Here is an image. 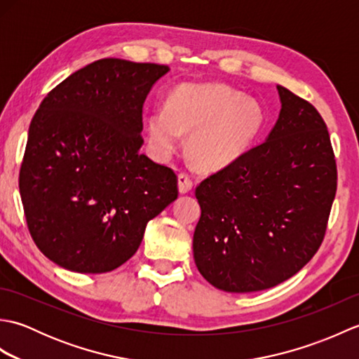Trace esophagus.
<instances>
[{
  "label": "esophagus",
  "instance_id": "esophagus-1",
  "mask_svg": "<svg viewBox=\"0 0 359 359\" xmlns=\"http://www.w3.org/2000/svg\"><path fill=\"white\" fill-rule=\"evenodd\" d=\"M193 189V179L191 175L187 174V172H180L179 174V191L182 194L189 193Z\"/></svg>",
  "mask_w": 359,
  "mask_h": 359
}]
</instances>
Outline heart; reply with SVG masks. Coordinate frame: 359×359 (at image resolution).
I'll list each match as a JSON object with an SVG mask.
<instances>
[{
    "mask_svg": "<svg viewBox=\"0 0 359 359\" xmlns=\"http://www.w3.org/2000/svg\"><path fill=\"white\" fill-rule=\"evenodd\" d=\"M264 123L259 106L222 85H185L170 94L166 108H154L147 131L158 157L171 156L189 135V152L205 170L236 162L257 137Z\"/></svg>",
    "mask_w": 359,
    "mask_h": 359,
    "instance_id": "b5f03b06",
    "label": "heart"
}]
</instances>
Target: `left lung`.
<instances>
[{"label":"left lung","mask_w":359,"mask_h":359,"mask_svg":"<svg viewBox=\"0 0 359 359\" xmlns=\"http://www.w3.org/2000/svg\"><path fill=\"white\" fill-rule=\"evenodd\" d=\"M278 93L282 108L269 139L196 188L194 261L224 292H261L299 271L321 247L337 194L321 114L284 86Z\"/></svg>","instance_id":"obj_1"}]
</instances>
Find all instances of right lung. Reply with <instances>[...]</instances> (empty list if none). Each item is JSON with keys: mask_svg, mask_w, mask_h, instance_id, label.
<instances>
[{"mask_svg": "<svg viewBox=\"0 0 359 359\" xmlns=\"http://www.w3.org/2000/svg\"><path fill=\"white\" fill-rule=\"evenodd\" d=\"M165 65L103 58L44 97L20 170L29 233L52 262L116 270L144 228L177 199V175L140 152L143 103Z\"/></svg>", "mask_w": 359, "mask_h": 359, "instance_id": "right-lung-1", "label": "right lung"}]
</instances>
